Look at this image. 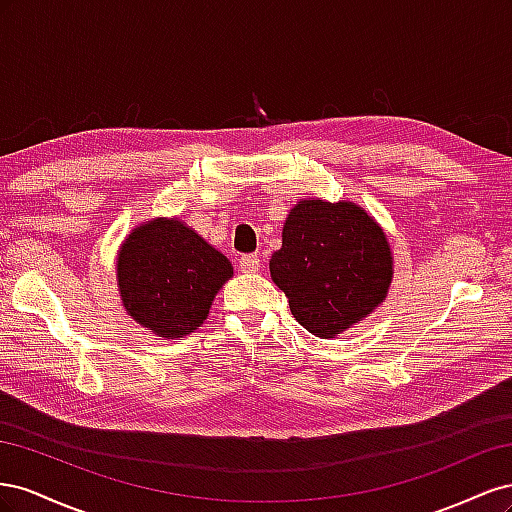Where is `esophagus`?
Instances as JSON below:
<instances>
[{
    "label": "esophagus",
    "mask_w": 512,
    "mask_h": 512,
    "mask_svg": "<svg viewBox=\"0 0 512 512\" xmlns=\"http://www.w3.org/2000/svg\"><path fill=\"white\" fill-rule=\"evenodd\" d=\"M239 269H241L243 273H254V271H258V269H260V258H258V254H243V256L239 258Z\"/></svg>",
    "instance_id": "esophagus-1"
}]
</instances>
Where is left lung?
<instances>
[{"label": "left lung", "mask_w": 512, "mask_h": 512, "mask_svg": "<svg viewBox=\"0 0 512 512\" xmlns=\"http://www.w3.org/2000/svg\"><path fill=\"white\" fill-rule=\"evenodd\" d=\"M282 239L271 277L309 333L335 337L384 301L393 277L389 241L361 207L301 200Z\"/></svg>", "instance_id": "left-lung-1"}]
</instances>
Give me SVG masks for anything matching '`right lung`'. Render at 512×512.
Returning a JSON list of instances; mask_svg holds the SVG:
<instances>
[{
    "label": "right lung",
    "mask_w": 512,
    "mask_h": 512,
    "mask_svg": "<svg viewBox=\"0 0 512 512\" xmlns=\"http://www.w3.org/2000/svg\"><path fill=\"white\" fill-rule=\"evenodd\" d=\"M230 275L228 258L179 220H153L136 228L117 260L128 314L168 339L203 324Z\"/></svg>",
    "instance_id": "obj_1"
}]
</instances>
